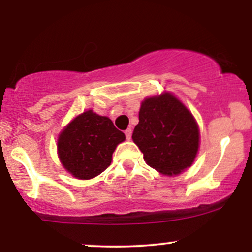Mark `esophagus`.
Here are the masks:
<instances>
[{"mask_svg": "<svg viewBox=\"0 0 252 252\" xmlns=\"http://www.w3.org/2000/svg\"><path fill=\"white\" fill-rule=\"evenodd\" d=\"M124 134H126V140H130V138H131L132 130H131V129H126V131H124Z\"/></svg>", "mask_w": 252, "mask_h": 252, "instance_id": "esophagus-1", "label": "esophagus"}]
</instances>
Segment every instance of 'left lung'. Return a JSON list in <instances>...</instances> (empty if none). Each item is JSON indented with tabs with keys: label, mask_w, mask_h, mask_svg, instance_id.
Returning <instances> with one entry per match:
<instances>
[{
	"label": "left lung",
	"mask_w": 252,
	"mask_h": 252,
	"mask_svg": "<svg viewBox=\"0 0 252 252\" xmlns=\"http://www.w3.org/2000/svg\"><path fill=\"white\" fill-rule=\"evenodd\" d=\"M132 141L148 166L173 176L189 168L200 143V131L192 112L170 92L144 98Z\"/></svg>",
	"instance_id": "obj_1"
}]
</instances>
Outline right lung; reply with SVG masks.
<instances>
[{
  "label": "right lung",
  "mask_w": 252,
  "mask_h": 252,
  "mask_svg": "<svg viewBox=\"0 0 252 252\" xmlns=\"http://www.w3.org/2000/svg\"><path fill=\"white\" fill-rule=\"evenodd\" d=\"M126 135L106 116L94 110L78 115L60 131L58 158L63 167L79 180L96 178L110 166L112 154Z\"/></svg>",
  "instance_id": "1"
}]
</instances>
